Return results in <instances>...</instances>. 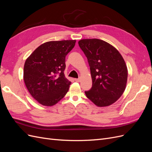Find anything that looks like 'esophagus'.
<instances>
[{
	"mask_svg": "<svg viewBox=\"0 0 152 152\" xmlns=\"http://www.w3.org/2000/svg\"><path fill=\"white\" fill-rule=\"evenodd\" d=\"M75 81L77 82H79L80 81V78H78V79H75Z\"/></svg>",
	"mask_w": 152,
	"mask_h": 152,
	"instance_id": "esophagus-1",
	"label": "esophagus"
}]
</instances>
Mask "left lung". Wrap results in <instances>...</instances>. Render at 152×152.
<instances>
[{
    "label": "left lung",
    "mask_w": 152,
    "mask_h": 152,
    "mask_svg": "<svg viewBox=\"0 0 152 152\" xmlns=\"http://www.w3.org/2000/svg\"><path fill=\"white\" fill-rule=\"evenodd\" d=\"M90 66L93 85L85 91L98 107H107L121 97L126 89L127 68L122 56L112 45L97 39L79 41Z\"/></svg>",
    "instance_id": "1"
}]
</instances>
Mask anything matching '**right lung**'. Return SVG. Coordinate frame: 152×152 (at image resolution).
<instances>
[{"label": "right lung", "mask_w": 152, "mask_h": 152, "mask_svg": "<svg viewBox=\"0 0 152 152\" xmlns=\"http://www.w3.org/2000/svg\"><path fill=\"white\" fill-rule=\"evenodd\" d=\"M76 40L50 41L37 48L26 59L23 79L29 93L44 106H53L66 95L71 84L64 74L65 57Z\"/></svg>", "instance_id": "add662e5"}]
</instances>
